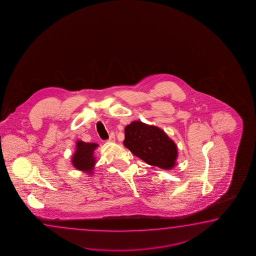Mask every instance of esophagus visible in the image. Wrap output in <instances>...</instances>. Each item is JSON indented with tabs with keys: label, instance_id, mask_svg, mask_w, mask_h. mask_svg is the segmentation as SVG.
Returning <instances> with one entry per match:
<instances>
[{
	"label": "esophagus",
	"instance_id": "obj_1",
	"mask_svg": "<svg viewBox=\"0 0 256 256\" xmlns=\"http://www.w3.org/2000/svg\"><path fill=\"white\" fill-rule=\"evenodd\" d=\"M109 142H116V136H114V132H112L110 134V138H109Z\"/></svg>",
	"mask_w": 256,
	"mask_h": 256
}]
</instances>
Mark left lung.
<instances>
[{"label":"left lung","mask_w":256,"mask_h":256,"mask_svg":"<svg viewBox=\"0 0 256 256\" xmlns=\"http://www.w3.org/2000/svg\"><path fill=\"white\" fill-rule=\"evenodd\" d=\"M124 136L126 148L146 164L166 170L176 164L177 146L160 128L134 120L126 126Z\"/></svg>","instance_id":"8db88e82"}]
</instances>
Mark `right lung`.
<instances>
[{"mask_svg": "<svg viewBox=\"0 0 256 256\" xmlns=\"http://www.w3.org/2000/svg\"><path fill=\"white\" fill-rule=\"evenodd\" d=\"M98 147L94 142H84L82 140H77L76 150L72 157V164L77 170H82L86 174H92L94 166L96 157L94 156V152Z\"/></svg>", "mask_w": 256, "mask_h": 256, "instance_id": "right-lung-1", "label": "right lung"}]
</instances>
